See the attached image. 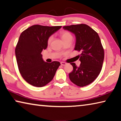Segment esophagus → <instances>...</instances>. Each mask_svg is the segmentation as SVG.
Returning <instances> with one entry per match:
<instances>
[{
	"mask_svg": "<svg viewBox=\"0 0 121 121\" xmlns=\"http://www.w3.org/2000/svg\"><path fill=\"white\" fill-rule=\"evenodd\" d=\"M61 65H67V63H65V62H61Z\"/></svg>",
	"mask_w": 121,
	"mask_h": 121,
	"instance_id": "1",
	"label": "esophagus"
}]
</instances>
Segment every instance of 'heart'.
<instances>
[{"instance_id": "b5f03b06", "label": "heart", "mask_w": 121, "mask_h": 121, "mask_svg": "<svg viewBox=\"0 0 121 121\" xmlns=\"http://www.w3.org/2000/svg\"><path fill=\"white\" fill-rule=\"evenodd\" d=\"M60 36L61 38H62V39L63 40V41L66 40L69 38H72V36H71V35L70 34V32L66 31H61L60 32ZM52 39H53V37L50 36L48 40V44H50L51 43Z\"/></svg>"}]
</instances>
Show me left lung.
<instances>
[{
  "mask_svg": "<svg viewBox=\"0 0 121 121\" xmlns=\"http://www.w3.org/2000/svg\"><path fill=\"white\" fill-rule=\"evenodd\" d=\"M63 28L75 35L74 49L81 52L80 65L70 63L73 70L69 73V79L78 86H85L92 83L101 70L104 50L101 40L97 32L86 24L64 26Z\"/></svg>",
  "mask_w": 121,
  "mask_h": 121,
  "instance_id": "left-lung-1",
  "label": "left lung"
}]
</instances>
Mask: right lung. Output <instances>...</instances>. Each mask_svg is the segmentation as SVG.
I'll return each mask as SVG.
<instances>
[{
    "label": "right lung",
    "instance_id": "1",
    "mask_svg": "<svg viewBox=\"0 0 121 121\" xmlns=\"http://www.w3.org/2000/svg\"><path fill=\"white\" fill-rule=\"evenodd\" d=\"M62 27L34 25L22 32L15 48L18 68L26 82L42 87L52 80L60 65L58 61H44L41 54L48 47V38Z\"/></svg>",
    "mask_w": 121,
    "mask_h": 121
}]
</instances>
